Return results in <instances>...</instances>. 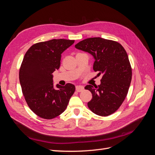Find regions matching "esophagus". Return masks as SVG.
I'll return each instance as SVG.
<instances>
[{
  "label": "esophagus",
  "instance_id": "obj_1",
  "mask_svg": "<svg viewBox=\"0 0 155 155\" xmlns=\"http://www.w3.org/2000/svg\"><path fill=\"white\" fill-rule=\"evenodd\" d=\"M84 90V87L83 86H76V91L78 92H81Z\"/></svg>",
  "mask_w": 155,
  "mask_h": 155
}]
</instances>
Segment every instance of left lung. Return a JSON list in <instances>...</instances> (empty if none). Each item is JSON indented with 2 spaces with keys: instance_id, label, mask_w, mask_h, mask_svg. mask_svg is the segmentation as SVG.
I'll return each mask as SVG.
<instances>
[{
  "instance_id": "1",
  "label": "left lung",
  "mask_w": 155,
  "mask_h": 155,
  "mask_svg": "<svg viewBox=\"0 0 155 155\" xmlns=\"http://www.w3.org/2000/svg\"><path fill=\"white\" fill-rule=\"evenodd\" d=\"M75 47L93 55V69L98 72V76H103L100 85L85 87L92 94L87 104L88 108L101 116L113 114L124 102L132 79V68L125 50L118 42L101 37L84 39Z\"/></svg>"
}]
</instances>
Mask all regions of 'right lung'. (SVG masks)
<instances>
[{
	"label": "right lung",
	"mask_w": 155,
	"mask_h": 155,
	"mask_svg": "<svg viewBox=\"0 0 155 155\" xmlns=\"http://www.w3.org/2000/svg\"><path fill=\"white\" fill-rule=\"evenodd\" d=\"M74 40L51 39L33 45L19 70L22 92L30 109L40 118L51 120L66 109L75 86L67 83L54 88L53 75L59 68L61 54Z\"/></svg>",
	"instance_id": "add662e5"
}]
</instances>
